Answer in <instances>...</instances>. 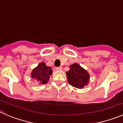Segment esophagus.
<instances>
[{"instance_id":"34e87169","label":"esophagus","mask_w":123,"mask_h":123,"mask_svg":"<svg viewBox=\"0 0 123 123\" xmlns=\"http://www.w3.org/2000/svg\"><path fill=\"white\" fill-rule=\"evenodd\" d=\"M56 70H62V67H56Z\"/></svg>"}]
</instances>
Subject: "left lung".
<instances>
[{"label":"left lung","instance_id":"left-lung-1","mask_svg":"<svg viewBox=\"0 0 123 123\" xmlns=\"http://www.w3.org/2000/svg\"><path fill=\"white\" fill-rule=\"evenodd\" d=\"M68 82L71 86L78 89H83L89 84L90 74L78 63L70 65L69 71L66 72Z\"/></svg>","mask_w":123,"mask_h":123}]
</instances>
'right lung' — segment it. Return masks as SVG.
<instances>
[{
	"label": "right lung",
	"instance_id": "right-lung-1",
	"mask_svg": "<svg viewBox=\"0 0 123 123\" xmlns=\"http://www.w3.org/2000/svg\"><path fill=\"white\" fill-rule=\"evenodd\" d=\"M53 71L49 66H47L43 62L39 64L37 67L34 68L31 73L32 78L39 84L47 83L50 80V76L52 74Z\"/></svg>",
	"mask_w": 123,
	"mask_h": 123
}]
</instances>
